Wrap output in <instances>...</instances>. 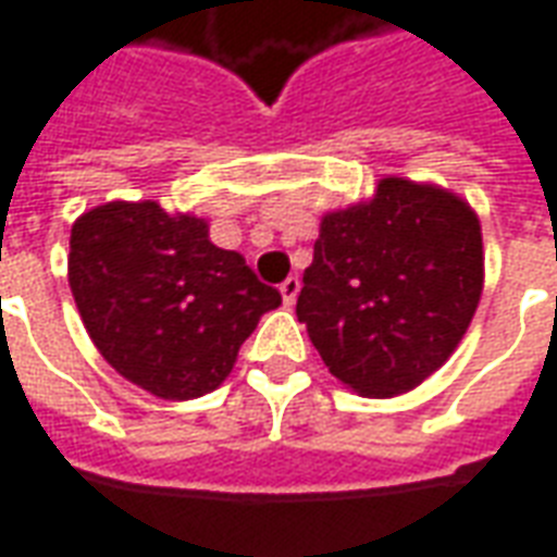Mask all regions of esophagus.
I'll list each match as a JSON object with an SVG mask.
<instances>
[{"label":"esophagus","instance_id":"esophagus-1","mask_svg":"<svg viewBox=\"0 0 557 557\" xmlns=\"http://www.w3.org/2000/svg\"><path fill=\"white\" fill-rule=\"evenodd\" d=\"M298 292H301V280L298 277H286L283 283H280V295H283V304H286V307H292V304H295Z\"/></svg>","mask_w":557,"mask_h":557}]
</instances>
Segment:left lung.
I'll use <instances>...</instances> for the list:
<instances>
[{
	"instance_id": "obj_1",
	"label": "left lung",
	"mask_w": 557,
	"mask_h": 557,
	"mask_svg": "<svg viewBox=\"0 0 557 557\" xmlns=\"http://www.w3.org/2000/svg\"><path fill=\"white\" fill-rule=\"evenodd\" d=\"M483 295L478 211L442 184L379 178L327 211L304 271L298 322L339 382L397 397L456 351Z\"/></svg>"
}]
</instances>
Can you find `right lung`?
<instances>
[{"instance_id":"right-lung-1","label":"right lung","mask_w":557,"mask_h":557,"mask_svg":"<svg viewBox=\"0 0 557 557\" xmlns=\"http://www.w3.org/2000/svg\"><path fill=\"white\" fill-rule=\"evenodd\" d=\"M67 283L103 361L160 399L218 391L280 292L242 253L208 238V220L154 199L103 202L71 226Z\"/></svg>"}]
</instances>
